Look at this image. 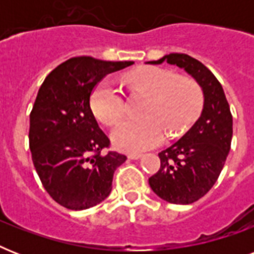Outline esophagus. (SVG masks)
<instances>
[{
    "label": "esophagus",
    "mask_w": 254,
    "mask_h": 254,
    "mask_svg": "<svg viewBox=\"0 0 254 254\" xmlns=\"http://www.w3.org/2000/svg\"><path fill=\"white\" fill-rule=\"evenodd\" d=\"M141 157H142V153H130V154H127L129 159H138Z\"/></svg>",
    "instance_id": "1"
}]
</instances>
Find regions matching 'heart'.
<instances>
[{
	"instance_id": "b5f03b06",
	"label": "heart",
	"mask_w": 254,
	"mask_h": 254,
	"mask_svg": "<svg viewBox=\"0 0 254 254\" xmlns=\"http://www.w3.org/2000/svg\"><path fill=\"white\" fill-rule=\"evenodd\" d=\"M125 83L130 89L149 96L141 116L116 127L112 139L125 151H142L162 142L163 130L175 137L187 130L199 117L204 93L200 84L189 76H177L159 67H139L127 73ZM91 108L105 125L115 127L125 115L123 95L111 80L100 81L92 91Z\"/></svg>"
}]
</instances>
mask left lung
<instances>
[{
    "label": "left lung",
    "mask_w": 254,
    "mask_h": 254,
    "mask_svg": "<svg viewBox=\"0 0 254 254\" xmlns=\"http://www.w3.org/2000/svg\"><path fill=\"white\" fill-rule=\"evenodd\" d=\"M162 62L183 68L200 84L204 105L192 127L159 153L161 167L149 178V185L163 200L191 204L212 189L224 167L232 141V115L223 87L203 63L186 54H169L149 63Z\"/></svg>",
    "instance_id": "1"
}]
</instances>
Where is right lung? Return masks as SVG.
<instances>
[{"mask_svg":"<svg viewBox=\"0 0 254 254\" xmlns=\"http://www.w3.org/2000/svg\"><path fill=\"white\" fill-rule=\"evenodd\" d=\"M133 62L71 58L53 69L30 113L29 145L34 167L49 195L65 208L99 204L112 191L116 169L127 155L108 151L111 141L92 113V91Z\"/></svg>","mask_w":254,"mask_h":254,"instance_id":"obj_1","label":"right lung"}]
</instances>
